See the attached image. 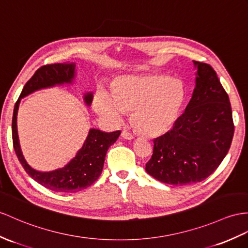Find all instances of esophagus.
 Returning a JSON list of instances; mask_svg holds the SVG:
<instances>
[{"mask_svg":"<svg viewBox=\"0 0 248 248\" xmlns=\"http://www.w3.org/2000/svg\"><path fill=\"white\" fill-rule=\"evenodd\" d=\"M122 137H123L124 139H126V140H132V139L135 138V136L132 135L130 131L125 130V129L122 131Z\"/></svg>","mask_w":248,"mask_h":248,"instance_id":"esophagus-1","label":"esophagus"}]
</instances>
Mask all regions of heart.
<instances>
[{
	"label": "heart",
	"mask_w": 248,
	"mask_h": 248,
	"mask_svg": "<svg viewBox=\"0 0 248 248\" xmlns=\"http://www.w3.org/2000/svg\"><path fill=\"white\" fill-rule=\"evenodd\" d=\"M184 103L183 84L160 75L124 77L113 92L99 89L93 101L95 110L112 123H120L126 111H131L138 130L152 137L176 125Z\"/></svg>",
	"instance_id": "heart-1"
}]
</instances>
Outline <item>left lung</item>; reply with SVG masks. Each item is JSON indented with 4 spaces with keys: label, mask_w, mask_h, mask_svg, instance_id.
<instances>
[{
    "label": "left lung",
    "mask_w": 248,
    "mask_h": 248,
    "mask_svg": "<svg viewBox=\"0 0 248 248\" xmlns=\"http://www.w3.org/2000/svg\"><path fill=\"white\" fill-rule=\"evenodd\" d=\"M196 87L172 129L154 140L145 170L162 183L188 185L205 180L225 158L233 137L228 94L210 65L194 61Z\"/></svg>",
    "instance_id": "8db88e82"
}]
</instances>
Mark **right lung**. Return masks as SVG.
<instances>
[{"instance_id": "obj_1", "label": "right lung", "mask_w": 248, "mask_h": 248, "mask_svg": "<svg viewBox=\"0 0 248 248\" xmlns=\"http://www.w3.org/2000/svg\"><path fill=\"white\" fill-rule=\"evenodd\" d=\"M75 77V63H58L42 66L24 86L15 105L13 117L14 148L24 170L34 181H37L39 184L46 188L57 192H67V194L87 188L100 177L104 166L107 150L110 145L117 141L121 131L104 132L100 129L92 128L88 132L82 148L67 165L52 171H39L30 166L24 158L19 142V136H17L16 116L21 99L24 96L43 88L71 84ZM93 99V93L84 94V102L86 105L89 106L92 104Z\"/></svg>"}]
</instances>
